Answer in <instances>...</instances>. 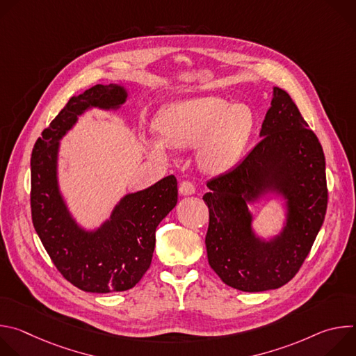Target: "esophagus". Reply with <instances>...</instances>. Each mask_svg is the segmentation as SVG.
I'll return each instance as SVG.
<instances>
[{
  "instance_id": "1",
  "label": "esophagus",
  "mask_w": 356,
  "mask_h": 356,
  "mask_svg": "<svg viewBox=\"0 0 356 356\" xmlns=\"http://www.w3.org/2000/svg\"><path fill=\"white\" fill-rule=\"evenodd\" d=\"M179 193L181 195H191L195 193V186L191 181H183L179 187Z\"/></svg>"
}]
</instances>
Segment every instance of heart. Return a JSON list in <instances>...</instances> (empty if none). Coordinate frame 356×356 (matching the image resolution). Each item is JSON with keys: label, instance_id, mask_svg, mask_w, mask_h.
Listing matches in <instances>:
<instances>
[{"label": "heart", "instance_id": "heart-1", "mask_svg": "<svg viewBox=\"0 0 356 356\" xmlns=\"http://www.w3.org/2000/svg\"><path fill=\"white\" fill-rule=\"evenodd\" d=\"M253 125L252 110L242 103L231 104L221 97H201L168 107L156 121V129L170 147H195L202 140L201 166L209 172L228 170L249 138ZM147 152L156 159H166L161 140H150Z\"/></svg>", "mask_w": 356, "mask_h": 356}]
</instances>
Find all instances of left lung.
I'll return each instance as SVG.
<instances>
[{
    "label": "left lung",
    "mask_w": 356,
    "mask_h": 356,
    "mask_svg": "<svg viewBox=\"0 0 356 356\" xmlns=\"http://www.w3.org/2000/svg\"><path fill=\"white\" fill-rule=\"evenodd\" d=\"M261 140L231 172L211 179L202 195L210 211L207 258L220 279L242 291L279 289L298 272L324 222L325 158L291 97L273 87ZM268 193L285 200L282 231L264 240L247 206Z\"/></svg>",
    "instance_id": "8db88e82"
}]
</instances>
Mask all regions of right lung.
Wrapping results in <instances>:
<instances>
[{
	"label": "right lung",
	"mask_w": 356,
	"mask_h": 356,
	"mask_svg": "<svg viewBox=\"0 0 356 356\" xmlns=\"http://www.w3.org/2000/svg\"><path fill=\"white\" fill-rule=\"evenodd\" d=\"M127 98L128 91L120 84H97L72 97L32 150L35 231L58 270L83 291L132 289L150 266L158 225L177 204V180L172 175L124 195L110 218L91 231L80 227L67 209L58 180L60 139L87 110H118Z\"/></svg>",
	"instance_id": "right-lung-1"
}]
</instances>
